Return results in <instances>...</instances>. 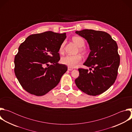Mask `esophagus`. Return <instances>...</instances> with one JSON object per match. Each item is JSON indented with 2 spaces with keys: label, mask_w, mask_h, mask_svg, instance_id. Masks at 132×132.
I'll list each match as a JSON object with an SVG mask.
<instances>
[{
  "label": "esophagus",
  "mask_w": 132,
  "mask_h": 132,
  "mask_svg": "<svg viewBox=\"0 0 132 132\" xmlns=\"http://www.w3.org/2000/svg\"><path fill=\"white\" fill-rule=\"evenodd\" d=\"M73 69V68H70V67H68V70H69V71H71V70H72Z\"/></svg>",
  "instance_id": "34e87169"
}]
</instances>
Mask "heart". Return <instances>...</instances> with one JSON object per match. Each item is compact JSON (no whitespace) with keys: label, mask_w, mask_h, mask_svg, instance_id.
I'll use <instances>...</instances> for the list:
<instances>
[{"label":"heart","mask_w":132,"mask_h":132,"mask_svg":"<svg viewBox=\"0 0 132 132\" xmlns=\"http://www.w3.org/2000/svg\"><path fill=\"white\" fill-rule=\"evenodd\" d=\"M72 39L73 42L75 44H76L78 47H79V51L82 54L85 53V49L82 47L85 45V41L84 39L79 36L73 37ZM63 48L64 45L62 44L59 50L60 53H62L63 52ZM81 61L82 57L79 54L75 55H67L61 59V63L70 68H74L76 67L81 62Z\"/></svg>","instance_id":"b5f03b06"}]
</instances>
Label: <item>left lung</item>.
<instances>
[{
  "mask_svg": "<svg viewBox=\"0 0 132 132\" xmlns=\"http://www.w3.org/2000/svg\"><path fill=\"white\" fill-rule=\"evenodd\" d=\"M88 42L91 50L84 65L79 68V77L75 79L77 87L90 96H96L106 91L117 79L120 57L117 42L108 33L85 29L76 31Z\"/></svg>",
  "mask_w": 132,
  "mask_h": 132,
  "instance_id": "left-lung-1",
  "label": "left lung"
}]
</instances>
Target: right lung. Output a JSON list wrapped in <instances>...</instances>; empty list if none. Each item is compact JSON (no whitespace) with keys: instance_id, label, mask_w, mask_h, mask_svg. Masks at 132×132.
<instances>
[{"instance_id":"obj_1","label":"right lung","mask_w":132,"mask_h":132,"mask_svg":"<svg viewBox=\"0 0 132 132\" xmlns=\"http://www.w3.org/2000/svg\"><path fill=\"white\" fill-rule=\"evenodd\" d=\"M66 33L47 31L32 34L19 47L14 57V73L22 87L36 96L45 95L55 88L67 70L58 63V53Z\"/></svg>"}]
</instances>
